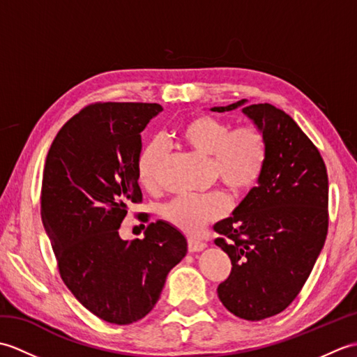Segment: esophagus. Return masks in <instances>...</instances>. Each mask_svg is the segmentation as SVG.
<instances>
[{"label": "esophagus", "mask_w": 357, "mask_h": 357, "mask_svg": "<svg viewBox=\"0 0 357 357\" xmlns=\"http://www.w3.org/2000/svg\"><path fill=\"white\" fill-rule=\"evenodd\" d=\"M206 247H207V244H206V242H202V241H195V239L188 241V252H192V253L202 252V250Z\"/></svg>", "instance_id": "1"}]
</instances>
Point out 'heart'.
<instances>
[{
	"label": "heart",
	"instance_id": "b5f03b06",
	"mask_svg": "<svg viewBox=\"0 0 357 357\" xmlns=\"http://www.w3.org/2000/svg\"><path fill=\"white\" fill-rule=\"evenodd\" d=\"M178 136L196 153L208 156L210 173L230 192L241 195L257 184L267 161V139L257 126L248 124L230 130L225 121L208 115L187 119L178 128ZM165 146L150 141L144 146L136 161L139 184L155 190L165 159ZM229 198L221 192L206 195H183L162 208L167 222L188 234H198L213 219L221 218L229 208Z\"/></svg>",
	"mask_w": 357,
	"mask_h": 357
}]
</instances>
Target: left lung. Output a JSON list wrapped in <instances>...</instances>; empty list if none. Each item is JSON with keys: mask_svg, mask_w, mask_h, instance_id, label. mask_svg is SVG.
<instances>
[{"mask_svg": "<svg viewBox=\"0 0 357 357\" xmlns=\"http://www.w3.org/2000/svg\"><path fill=\"white\" fill-rule=\"evenodd\" d=\"M238 107L264 132L267 161L257 185L215 225L222 234L215 244L231 259L218 296L234 316L262 321L291 304L322 252L328 176L319 150L284 110L241 100L211 112Z\"/></svg>", "mask_w": 357, "mask_h": 357, "instance_id": "left-lung-1", "label": "left lung"}]
</instances>
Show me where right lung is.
I'll return each instance as SVG.
<instances>
[{
  "label": "right lung",
  "instance_id": "obj_1",
  "mask_svg": "<svg viewBox=\"0 0 357 357\" xmlns=\"http://www.w3.org/2000/svg\"><path fill=\"white\" fill-rule=\"evenodd\" d=\"M161 112L147 102L89 105L63 126L45 158L41 219L59 275L89 312L110 324L149 314L187 255L184 234L161 219L147 225L144 239L119 236L127 206L142 199L141 132Z\"/></svg>",
  "mask_w": 357,
  "mask_h": 357
}]
</instances>
